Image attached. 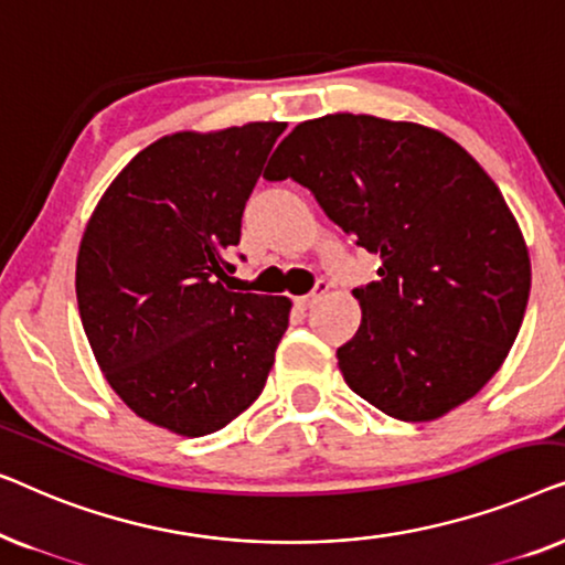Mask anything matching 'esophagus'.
<instances>
[{
  "mask_svg": "<svg viewBox=\"0 0 565 565\" xmlns=\"http://www.w3.org/2000/svg\"><path fill=\"white\" fill-rule=\"evenodd\" d=\"M327 290H329V282H327V280H319V282H316V288H313L311 292H308V296L296 298V306L300 308V311H308V308H313L316 303H319L321 296H323V292H327Z\"/></svg>",
  "mask_w": 565,
  "mask_h": 565,
  "instance_id": "esophagus-1",
  "label": "esophagus"
}]
</instances>
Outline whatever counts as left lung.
Segmentation results:
<instances>
[{"label":"left lung","instance_id":"obj_1","mask_svg":"<svg viewBox=\"0 0 565 565\" xmlns=\"http://www.w3.org/2000/svg\"><path fill=\"white\" fill-rule=\"evenodd\" d=\"M288 177L383 259L377 280L352 290L362 323L337 350L347 385L401 422L473 398L530 298L522 231L481 164L439 130L337 113L277 146L265 180Z\"/></svg>","mask_w":565,"mask_h":565}]
</instances>
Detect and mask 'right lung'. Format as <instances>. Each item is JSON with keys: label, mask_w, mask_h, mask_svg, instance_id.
<instances>
[{"label": "right lung", "mask_w": 565, "mask_h": 565, "mask_svg": "<svg viewBox=\"0 0 565 565\" xmlns=\"http://www.w3.org/2000/svg\"><path fill=\"white\" fill-rule=\"evenodd\" d=\"M285 122L174 134L99 200L76 257L84 334L113 391L182 437L226 427L265 388L285 296L231 292L226 252Z\"/></svg>", "instance_id": "obj_1"}]
</instances>
